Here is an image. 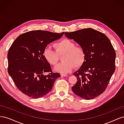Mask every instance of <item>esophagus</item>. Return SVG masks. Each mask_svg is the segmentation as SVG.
I'll return each mask as SVG.
<instances>
[{
  "label": "esophagus",
  "instance_id": "1",
  "mask_svg": "<svg viewBox=\"0 0 124 124\" xmlns=\"http://www.w3.org/2000/svg\"><path fill=\"white\" fill-rule=\"evenodd\" d=\"M61 77H66L68 76V75H67L66 74H63V73H61Z\"/></svg>",
  "mask_w": 124,
  "mask_h": 124
}]
</instances>
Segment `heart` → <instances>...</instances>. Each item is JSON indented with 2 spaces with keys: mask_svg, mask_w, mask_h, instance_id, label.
Here are the masks:
<instances>
[{
  "mask_svg": "<svg viewBox=\"0 0 124 124\" xmlns=\"http://www.w3.org/2000/svg\"><path fill=\"white\" fill-rule=\"evenodd\" d=\"M56 51L50 48H46L43 51V57L46 61L52 66H56L59 60V55H63V62L54 68L56 72L68 73L74 68L81 67L85 60V52L81 46H76L73 41L68 39H62L54 43Z\"/></svg>",
  "mask_w": 124,
  "mask_h": 124,
  "instance_id": "obj_1",
  "label": "heart"
}]
</instances>
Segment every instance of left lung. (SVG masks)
Listing matches in <instances>:
<instances>
[{"label": "left lung", "mask_w": 124, "mask_h": 124, "mask_svg": "<svg viewBox=\"0 0 124 124\" xmlns=\"http://www.w3.org/2000/svg\"><path fill=\"white\" fill-rule=\"evenodd\" d=\"M65 35L79 44L86 55L84 63L73 73L78 82L72 91L86 100L95 98L106 90L115 70L114 48L107 36L93 28L65 32Z\"/></svg>", "instance_id": "1"}]
</instances>
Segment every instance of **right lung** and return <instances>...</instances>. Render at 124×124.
<instances>
[{"mask_svg":"<svg viewBox=\"0 0 124 124\" xmlns=\"http://www.w3.org/2000/svg\"><path fill=\"white\" fill-rule=\"evenodd\" d=\"M63 33L31 31L20 35L11 45L7 56L8 73L24 94L32 98L46 96L61 77L58 73L52 72L43 54L48 44L61 38ZM45 72L49 73L46 76Z\"/></svg>","mask_w":124,"mask_h":124,"instance_id":"right-lung-1","label":"right lung"}]
</instances>
